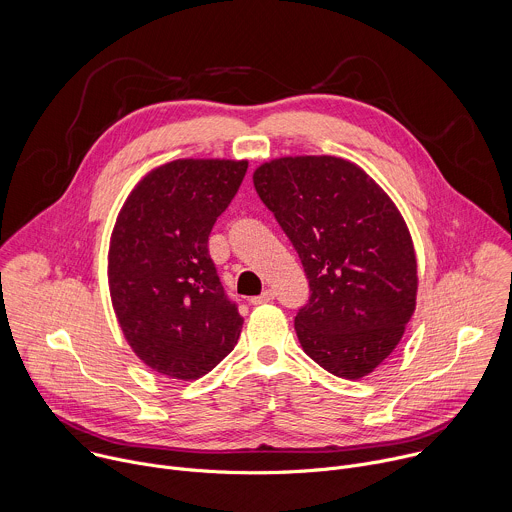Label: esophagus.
Returning <instances> with one entry per match:
<instances>
[{"label": "esophagus", "mask_w": 512, "mask_h": 512, "mask_svg": "<svg viewBox=\"0 0 512 512\" xmlns=\"http://www.w3.org/2000/svg\"><path fill=\"white\" fill-rule=\"evenodd\" d=\"M273 297H275V293H273L271 289H265L261 295L251 297V303H253V305H263V303H269Z\"/></svg>", "instance_id": "34e87169"}]
</instances>
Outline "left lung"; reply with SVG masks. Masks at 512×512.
<instances>
[{
    "mask_svg": "<svg viewBox=\"0 0 512 512\" xmlns=\"http://www.w3.org/2000/svg\"><path fill=\"white\" fill-rule=\"evenodd\" d=\"M253 185L309 279L295 317L303 352L339 378L372 374L416 309L418 263L398 207L366 170L337 156L269 160Z\"/></svg>",
    "mask_w": 512,
    "mask_h": 512,
    "instance_id": "left-lung-1",
    "label": "left lung"
}]
</instances>
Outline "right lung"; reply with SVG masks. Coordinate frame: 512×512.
Listing matches in <instances>:
<instances>
[{
  "label": "right lung",
  "instance_id": "add662e5",
  "mask_svg": "<svg viewBox=\"0 0 512 512\" xmlns=\"http://www.w3.org/2000/svg\"><path fill=\"white\" fill-rule=\"evenodd\" d=\"M247 173V160L179 158L132 189L110 237L108 285L132 352L175 380L223 362L243 317L209 255V235Z\"/></svg>",
  "mask_w": 512,
  "mask_h": 512
}]
</instances>
